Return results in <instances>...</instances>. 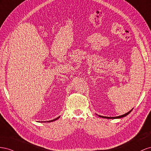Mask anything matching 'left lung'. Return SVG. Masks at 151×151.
<instances>
[{
  "label": "left lung",
  "mask_w": 151,
  "mask_h": 151,
  "mask_svg": "<svg viewBox=\"0 0 151 151\" xmlns=\"http://www.w3.org/2000/svg\"><path fill=\"white\" fill-rule=\"evenodd\" d=\"M132 110H130V111H129V112H128V113H125V114H123V115H121V116H115V117H107V116H101V115H99V117H101V118H107V119H118V118H123V117H124V116H127L128 114H130V112L132 111Z\"/></svg>",
  "instance_id": "obj_1"
}]
</instances>
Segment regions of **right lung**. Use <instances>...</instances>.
<instances>
[{
  "mask_svg": "<svg viewBox=\"0 0 151 151\" xmlns=\"http://www.w3.org/2000/svg\"><path fill=\"white\" fill-rule=\"evenodd\" d=\"M60 118V116H59V117H58V118H55V119H52V120H50V121H47V122H54V121H55V120H57L58 119H59Z\"/></svg>",
  "mask_w": 151,
  "mask_h": 151,
  "instance_id": "add662e5",
  "label": "right lung"
}]
</instances>
